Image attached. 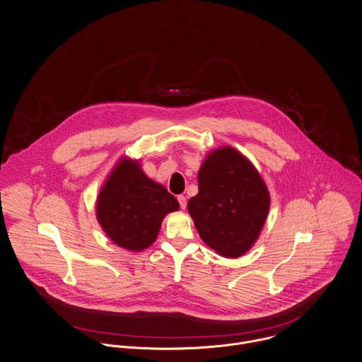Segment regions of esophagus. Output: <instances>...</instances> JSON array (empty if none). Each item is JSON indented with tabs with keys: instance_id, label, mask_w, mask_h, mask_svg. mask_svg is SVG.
I'll use <instances>...</instances> for the list:
<instances>
[{
	"instance_id": "1",
	"label": "esophagus",
	"mask_w": 362,
	"mask_h": 362,
	"mask_svg": "<svg viewBox=\"0 0 362 362\" xmlns=\"http://www.w3.org/2000/svg\"><path fill=\"white\" fill-rule=\"evenodd\" d=\"M177 199H178V202H180L181 209H185V208H187V198H185L184 195H178Z\"/></svg>"
}]
</instances>
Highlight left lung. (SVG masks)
Here are the masks:
<instances>
[{
  "label": "left lung",
  "mask_w": 362,
  "mask_h": 362,
  "mask_svg": "<svg viewBox=\"0 0 362 362\" xmlns=\"http://www.w3.org/2000/svg\"><path fill=\"white\" fill-rule=\"evenodd\" d=\"M198 185L188 211L201 239L223 257H240L258 239L268 215L264 181L239 151L223 147L208 156Z\"/></svg>",
  "instance_id": "1"
}]
</instances>
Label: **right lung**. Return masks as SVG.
Listing matches in <instances>:
<instances>
[{
	"label": "right lung",
	"mask_w": 362,
	"mask_h": 362,
	"mask_svg": "<svg viewBox=\"0 0 362 362\" xmlns=\"http://www.w3.org/2000/svg\"><path fill=\"white\" fill-rule=\"evenodd\" d=\"M178 208V201L147 178L136 161L122 160L100 192L97 218L115 244L140 251L156 240L164 216Z\"/></svg>",
	"instance_id": "add662e5"
}]
</instances>
